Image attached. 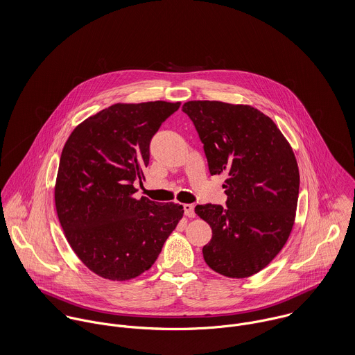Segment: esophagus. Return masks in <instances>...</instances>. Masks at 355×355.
Returning <instances> with one entry per match:
<instances>
[{
	"label": "esophagus",
	"instance_id": "34e87169",
	"mask_svg": "<svg viewBox=\"0 0 355 355\" xmlns=\"http://www.w3.org/2000/svg\"><path fill=\"white\" fill-rule=\"evenodd\" d=\"M183 207H184V214H186L187 217H194V216H196L194 205H193V203H186V205H183Z\"/></svg>",
	"mask_w": 355,
	"mask_h": 355
}]
</instances>
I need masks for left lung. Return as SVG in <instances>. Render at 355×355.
Wrapping results in <instances>:
<instances>
[{"label": "left lung", "mask_w": 355, "mask_h": 355, "mask_svg": "<svg viewBox=\"0 0 355 355\" xmlns=\"http://www.w3.org/2000/svg\"><path fill=\"white\" fill-rule=\"evenodd\" d=\"M182 110L202 141L210 175L225 176L227 207L196 206L213 234L203 259L223 276H253L293 231L300 194L295 154L273 120L250 105L189 101Z\"/></svg>", "instance_id": "obj_1"}]
</instances>
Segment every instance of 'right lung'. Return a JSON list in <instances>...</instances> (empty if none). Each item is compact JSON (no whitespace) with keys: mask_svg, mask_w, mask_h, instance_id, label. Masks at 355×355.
<instances>
[{"mask_svg":"<svg viewBox=\"0 0 355 355\" xmlns=\"http://www.w3.org/2000/svg\"><path fill=\"white\" fill-rule=\"evenodd\" d=\"M180 102L114 103L82 121L61 153L54 202L71 249L96 275L131 280L152 268L183 217L179 203L137 200L149 145Z\"/></svg>","mask_w":355,"mask_h":355,"instance_id":"obj_1","label":"right lung"}]
</instances>
